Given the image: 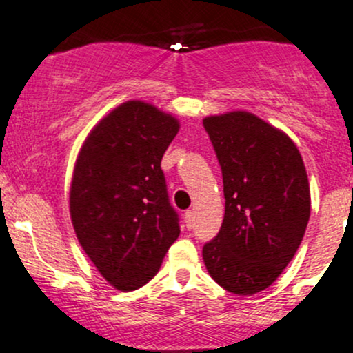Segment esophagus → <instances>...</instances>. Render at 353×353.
Wrapping results in <instances>:
<instances>
[{
  "instance_id": "esophagus-1",
  "label": "esophagus",
  "mask_w": 353,
  "mask_h": 353,
  "mask_svg": "<svg viewBox=\"0 0 353 353\" xmlns=\"http://www.w3.org/2000/svg\"><path fill=\"white\" fill-rule=\"evenodd\" d=\"M183 216H185V223H187V228L195 227V213H193V210H187Z\"/></svg>"
}]
</instances>
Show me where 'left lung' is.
Listing matches in <instances>:
<instances>
[{"mask_svg":"<svg viewBox=\"0 0 353 353\" xmlns=\"http://www.w3.org/2000/svg\"><path fill=\"white\" fill-rule=\"evenodd\" d=\"M223 176L225 216L203 245L212 279L236 295L265 290L294 259L310 219V188L294 141L255 114L203 120Z\"/></svg>","mask_w":353,"mask_h":353,"instance_id":"8db88e82","label":"left lung"}]
</instances>
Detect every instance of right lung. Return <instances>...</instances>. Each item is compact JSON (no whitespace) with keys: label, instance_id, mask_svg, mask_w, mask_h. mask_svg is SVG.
I'll return each instance as SVG.
<instances>
[{"label":"right lung","instance_id":"obj_1","mask_svg":"<svg viewBox=\"0 0 353 353\" xmlns=\"http://www.w3.org/2000/svg\"><path fill=\"white\" fill-rule=\"evenodd\" d=\"M178 128L155 106L126 101L94 126L78 155L71 221L83 250L118 290L148 283L180 235L161 170Z\"/></svg>","mask_w":353,"mask_h":353}]
</instances>
